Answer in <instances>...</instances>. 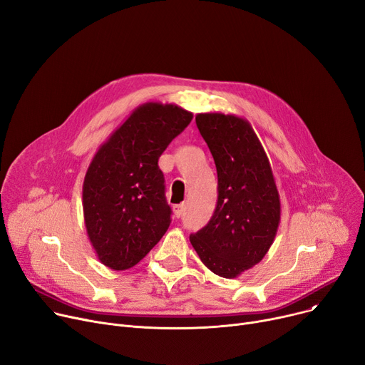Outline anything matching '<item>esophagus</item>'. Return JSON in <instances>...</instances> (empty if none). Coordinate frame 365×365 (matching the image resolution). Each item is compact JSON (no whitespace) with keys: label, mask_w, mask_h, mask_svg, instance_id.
Wrapping results in <instances>:
<instances>
[{"label":"esophagus","mask_w":365,"mask_h":365,"mask_svg":"<svg viewBox=\"0 0 365 365\" xmlns=\"http://www.w3.org/2000/svg\"><path fill=\"white\" fill-rule=\"evenodd\" d=\"M184 207H185V205H184V203H182V205H175V206H174V217H175V218H180V217L182 215Z\"/></svg>","instance_id":"obj_1"}]
</instances>
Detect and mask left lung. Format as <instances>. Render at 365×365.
Here are the masks:
<instances>
[{"label": "left lung", "instance_id": "1", "mask_svg": "<svg viewBox=\"0 0 365 365\" xmlns=\"http://www.w3.org/2000/svg\"><path fill=\"white\" fill-rule=\"evenodd\" d=\"M196 125L217 165L218 203L209 224L191 234L190 242L213 274L235 278L259 264L274 243L282 218L280 195L247 119L199 113Z\"/></svg>", "mask_w": 365, "mask_h": 365}]
</instances>
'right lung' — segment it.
Wrapping results in <instances>:
<instances>
[{"label": "right lung", "instance_id": "obj_1", "mask_svg": "<svg viewBox=\"0 0 365 365\" xmlns=\"http://www.w3.org/2000/svg\"><path fill=\"white\" fill-rule=\"evenodd\" d=\"M174 103L134 109L97 152L82 185L83 221L98 261L115 271L137 265L170 224L158 160L191 122Z\"/></svg>", "mask_w": 365, "mask_h": 365}]
</instances>
